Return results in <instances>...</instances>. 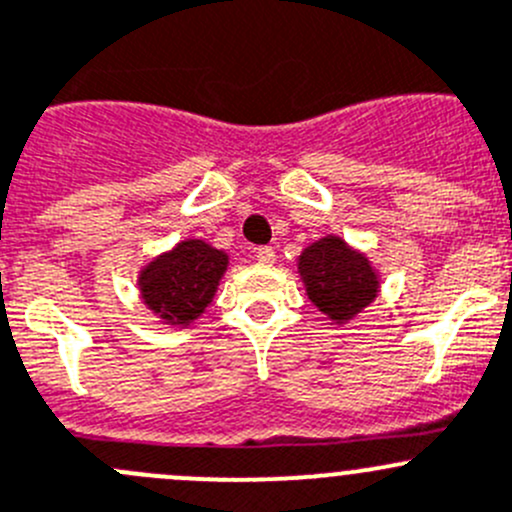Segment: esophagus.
Masks as SVG:
<instances>
[{"instance_id":"esophagus-1","label":"esophagus","mask_w":512,"mask_h":512,"mask_svg":"<svg viewBox=\"0 0 512 512\" xmlns=\"http://www.w3.org/2000/svg\"><path fill=\"white\" fill-rule=\"evenodd\" d=\"M256 261H259V264H264V266H271L276 261V251L271 246L256 248Z\"/></svg>"}]
</instances>
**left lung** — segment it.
I'll list each match as a JSON object with an SVG mask.
<instances>
[{"mask_svg": "<svg viewBox=\"0 0 512 512\" xmlns=\"http://www.w3.org/2000/svg\"><path fill=\"white\" fill-rule=\"evenodd\" d=\"M296 269L311 304L337 326L357 319L382 289V276L367 253L334 233L309 243Z\"/></svg>", "mask_w": 512, "mask_h": 512, "instance_id": "obj_1", "label": "left lung"}]
</instances>
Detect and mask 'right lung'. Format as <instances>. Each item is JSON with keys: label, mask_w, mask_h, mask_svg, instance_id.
Segmentation results:
<instances>
[{"label": "right lung", "mask_w": 512, "mask_h": 512, "mask_svg": "<svg viewBox=\"0 0 512 512\" xmlns=\"http://www.w3.org/2000/svg\"><path fill=\"white\" fill-rule=\"evenodd\" d=\"M228 271V253L203 238H186L140 266V301L173 329L201 319Z\"/></svg>", "instance_id": "add662e5"}]
</instances>
